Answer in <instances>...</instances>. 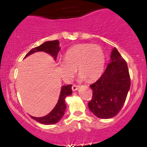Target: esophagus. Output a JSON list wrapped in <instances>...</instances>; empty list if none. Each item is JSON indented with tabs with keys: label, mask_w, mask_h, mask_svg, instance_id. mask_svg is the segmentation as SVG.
Here are the masks:
<instances>
[{
	"label": "esophagus",
	"mask_w": 147,
	"mask_h": 147,
	"mask_svg": "<svg viewBox=\"0 0 147 147\" xmlns=\"http://www.w3.org/2000/svg\"><path fill=\"white\" fill-rule=\"evenodd\" d=\"M79 86L73 85V86H72V90L73 91H77L79 89Z\"/></svg>",
	"instance_id": "1"
}]
</instances>
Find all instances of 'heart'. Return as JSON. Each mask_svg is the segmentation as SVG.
Segmentation results:
<instances>
[{"label": "heart", "instance_id": "1", "mask_svg": "<svg viewBox=\"0 0 147 147\" xmlns=\"http://www.w3.org/2000/svg\"><path fill=\"white\" fill-rule=\"evenodd\" d=\"M58 73L65 82H71L78 69L82 80H96L102 75L105 65L103 50L97 45L78 44L65 52L64 60L57 64Z\"/></svg>", "mask_w": 147, "mask_h": 147}]
</instances>
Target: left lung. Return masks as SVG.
<instances>
[{
	"label": "left lung",
	"instance_id": "1",
	"mask_svg": "<svg viewBox=\"0 0 147 147\" xmlns=\"http://www.w3.org/2000/svg\"><path fill=\"white\" fill-rule=\"evenodd\" d=\"M130 86L127 63L114 48L105 72L95 83L90 85L93 93L88 102L89 109L101 119L113 117L124 106Z\"/></svg>",
	"mask_w": 147,
	"mask_h": 147
}]
</instances>
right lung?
I'll list each match as a JSON object with an SVG mask.
<instances>
[{
	"label": "right lung",
	"instance_id": "right-lung-1",
	"mask_svg": "<svg viewBox=\"0 0 147 147\" xmlns=\"http://www.w3.org/2000/svg\"><path fill=\"white\" fill-rule=\"evenodd\" d=\"M59 50V41H57V40L46 41L39 46L32 49L25 55V58H26L27 57L32 55V54L34 53V52H44L51 55L54 58V59L56 60L57 55H58ZM72 85L63 86L61 87L58 102L50 113L41 117H33V116H30V117L34 120H36V122L43 124H49L50 125V124H56L59 121H60V119L63 117V115L65 114V109H66L65 97L70 96L72 94Z\"/></svg>",
	"mask_w": 147,
	"mask_h": 147
}]
</instances>
